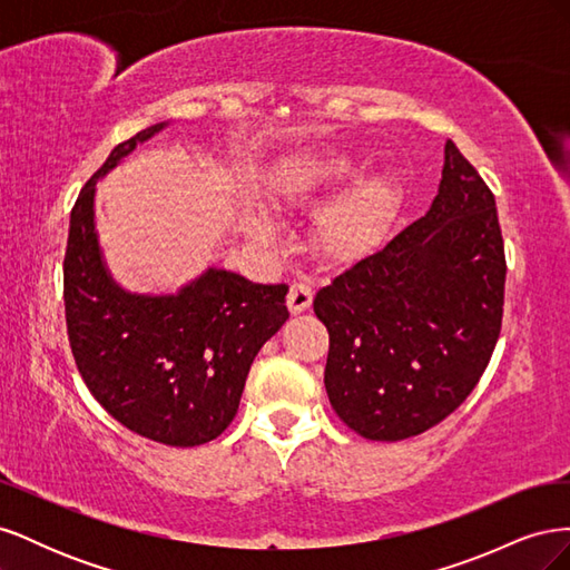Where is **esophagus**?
Masks as SVG:
<instances>
[{"mask_svg": "<svg viewBox=\"0 0 570 570\" xmlns=\"http://www.w3.org/2000/svg\"><path fill=\"white\" fill-rule=\"evenodd\" d=\"M312 299H314V289L308 287L306 283L289 285V292H287V308H289V314H302V312H306V308L312 306Z\"/></svg>", "mask_w": 570, "mask_h": 570, "instance_id": "esophagus-1", "label": "esophagus"}]
</instances>
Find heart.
<instances>
[{
    "instance_id": "obj_1",
    "label": "heart",
    "mask_w": 570,
    "mask_h": 570,
    "mask_svg": "<svg viewBox=\"0 0 570 570\" xmlns=\"http://www.w3.org/2000/svg\"><path fill=\"white\" fill-rule=\"evenodd\" d=\"M352 176L354 168L347 161L304 166L281 183L278 197L292 204H306L316 197L318 187ZM396 202H400V193L390 176L366 178L316 218V247L335 262H350V258L366 254L387 233ZM247 226L254 237L268 239L273 235L271 220L264 214H252Z\"/></svg>"
}]
</instances>
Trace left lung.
Here are the masks:
<instances>
[{"mask_svg":"<svg viewBox=\"0 0 570 570\" xmlns=\"http://www.w3.org/2000/svg\"><path fill=\"white\" fill-rule=\"evenodd\" d=\"M504 243L490 187L452 140L438 195L375 254L316 292L325 392L366 440L425 433L463 404L502 331Z\"/></svg>","mask_w":570,"mask_h":570,"instance_id":"1","label":"left lung"}]
</instances>
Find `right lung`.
I'll return each mask as SVG.
<instances>
[{
  "instance_id": "1",
  "label": "right lung",
  "mask_w": 570,
  "mask_h": 570,
  "mask_svg": "<svg viewBox=\"0 0 570 570\" xmlns=\"http://www.w3.org/2000/svg\"><path fill=\"white\" fill-rule=\"evenodd\" d=\"M168 126H149L114 147L80 189L68 226L63 304L68 342L95 400L137 435L197 446L233 423L254 356L289 318L287 285H258L216 266L170 295L116 283L95 223L97 183Z\"/></svg>"
}]
</instances>
